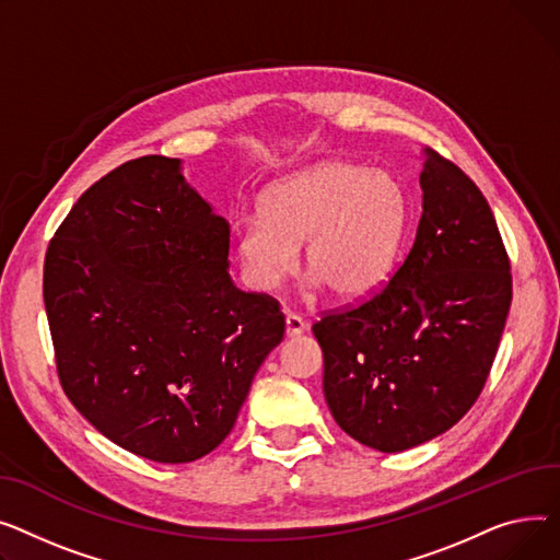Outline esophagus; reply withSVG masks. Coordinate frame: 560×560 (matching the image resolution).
Masks as SVG:
<instances>
[{
  "label": "esophagus",
  "instance_id": "obj_1",
  "mask_svg": "<svg viewBox=\"0 0 560 560\" xmlns=\"http://www.w3.org/2000/svg\"><path fill=\"white\" fill-rule=\"evenodd\" d=\"M284 323H287V337H299V335H303L307 330L305 318L299 316V314H293V312H287Z\"/></svg>",
  "mask_w": 560,
  "mask_h": 560
}]
</instances>
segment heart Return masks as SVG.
<instances>
[{"mask_svg": "<svg viewBox=\"0 0 560 560\" xmlns=\"http://www.w3.org/2000/svg\"><path fill=\"white\" fill-rule=\"evenodd\" d=\"M407 219L405 196L386 174L325 162L273 183L259 214L237 223V255L253 289L271 291L299 265L314 289L339 301H361L386 280Z\"/></svg>", "mask_w": 560, "mask_h": 560, "instance_id": "1", "label": "heart"}]
</instances>
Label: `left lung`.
<instances>
[{
    "label": "left lung",
    "mask_w": 560,
    "mask_h": 560,
    "mask_svg": "<svg viewBox=\"0 0 560 560\" xmlns=\"http://www.w3.org/2000/svg\"><path fill=\"white\" fill-rule=\"evenodd\" d=\"M422 155V214L405 261L369 301L312 325L327 407L348 436L380 452L432 441L470 411L513 299L483 194L434 149Z\"/></svg>",
    "instance_id": "8db88e82"
}]
</instances>
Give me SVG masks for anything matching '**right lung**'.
I'll return each mask as SVG.
<instances>
[{
    "label": "right lung",
    "mask_w": 560,
    "mask_h": 560,
    "mask_svg": "<svg viewBox=\"0 0 560 560\" xmlns=\"http://www.w3.org/2000/svg\"><path fill=\"white\" fill-rule=\"evenodd\" d=\"M228 248V221L164 155L96 180L56 230L43 295L58 380L119 447L158 464L206 456L282 341L278 301L233 284Z\"/></svg>",
    "instance_id": "right-lung-1"
}]
</instances>
